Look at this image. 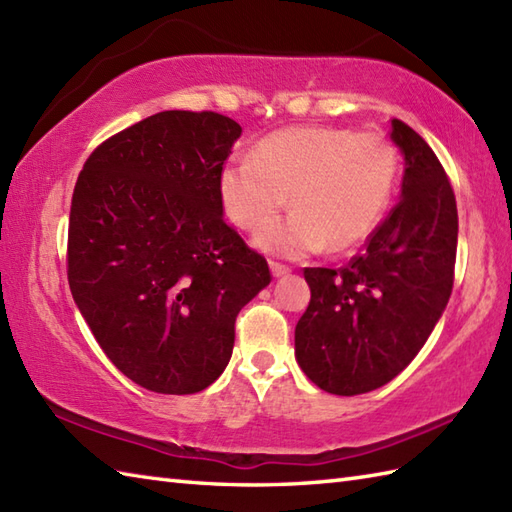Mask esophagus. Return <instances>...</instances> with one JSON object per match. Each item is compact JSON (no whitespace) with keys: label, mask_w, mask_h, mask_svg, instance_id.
Listing matches in <instances>:
<instances>
[{"label":"esophagus","mask_w":512,"mask_h":512,"mask_svg":"<svg viewBox=\"0 0 512 512\" xmlns=\"http://www.w3.org/2000/svg\"><path fill=\"white\" fill-rule=\"evenodd\" d=\"M270 273H273V277H284L290 273V266L279 264V262H270Z\"/></svg>","instance_id":"obj_1"}]
</instances>
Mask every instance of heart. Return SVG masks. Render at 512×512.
Returning a JSON list of instances; mask_svg holds the SVG:
<instances>
[{
  "label": "heart",
  "mask_w": 512,
  "mask_h": 512,
  "mask_svg": "<svg viewBox=\"0 0 512 512\" xmlns=\"http://www.w3.org/2000/svg\"><path fill=\"white\" fill-rule=\"evenodd\" d=\"M398 176V154L380 134L343 127H288L262 138L253 158L220 171L222 211L242 231H261L285 208L296 213L255 237L266 253L303 257L328 246L347 253L383 220Z\"/></svg>",
  "instance_id": "b5f03b06"
}]
</instances>
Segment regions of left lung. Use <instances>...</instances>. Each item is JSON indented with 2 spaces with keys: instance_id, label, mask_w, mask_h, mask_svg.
<instances>
[{
  "instance_id": "left-lung-1",
  "label": "left lung",
  "mask_w": 512,
  "mask_h": 512,
  "mask_svg": "<svg viewBox=\"0 0 512 512\" xmlns=\"http://www.w3.org/2000/svg\"><path fill=\"white\" fill-rule=\"evenodd\" d=\"M405 156L400 202L343 268H306L310 303L295 356L314 385L356 396L405 369L447 308L458 250V206L438 156L398 118Z\"/></svg>"
}]
</instances>
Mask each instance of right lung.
Returning <instances> with one entry per match:
<instances>
[{"mask_svg": "<svg viewBox=\"0 0 512 512\" xmlns=\"http://www.w3.org/2000/svg\"><path fill=\"white\" fill-rule=\"evenodd\" d=\"M239 134L215 112H160L107 138L76 180L74 303L116 369L156 394L217 380L239 310L273 279L222 220L217 178Z\"/></svg>", "mask_w": 512, "mask_h": 512, "instance_id": "add662e5", "label": "right lung"}]
</instances>
